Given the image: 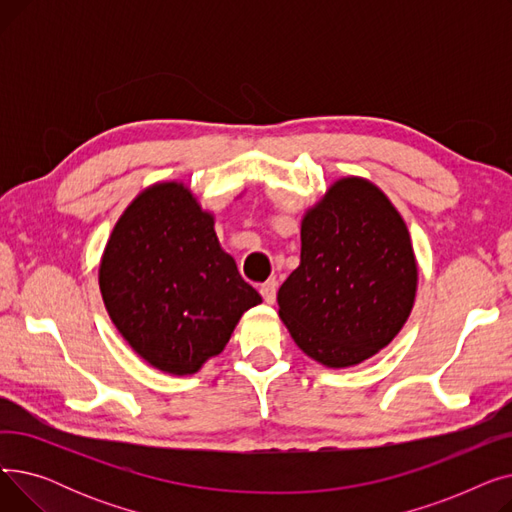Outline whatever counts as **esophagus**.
<instances>
[{
	"label": "esophagus",
	"instance_id": "esophagus-1",
	"mask_svg": "<svg viewBox=\"0 0 512 512\" xmlns=\"http://www.w3.org/2000/svg\"><path fill=\"white\" fill-rule=\"evenodd\" d=\"M259 292H261V297L267 305H274L276 303V292H278V282L274 278L267 280L265 284H261Z\"/></svg>",
	"mask_w": 512,
	"mask_h": 512
}]
</instances>
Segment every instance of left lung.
<instances>
[{
  "mask_svg": "<svg viewBox=\"0 0 512 512\" xmlns=\"http://www.w3.org/2000/svg\"><path fill=\"white\" fill-rule=\"evenodd\" d=\"M417 261L405 220L365 178L336 180L301 224V265L278 290L280 319L317 363L373 357L405 326Z\"/></svg>",
  "mask_w": 512,
  "mask_h": 512,
  "instance_id": "8db88e82",
  "label": "left lung"
}]
</instances>
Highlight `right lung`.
I'll return each instance as SVG.
<instances>
[{"label":"right lung","mask_w":512,"mask_h":512,"mask_svg":"<svg viewBox=\"0 0 512 512\" xmlns=\"http://www.w3.org/2000/svg\"><path fill=\"white\" fill-rule=\"evenodd\" d=\"M114 326L151 367L197 373L261 303L220 247L213 215L182 182H157L120 215L99 265Z\"/></svg>","instance_id":"right-lung-1"}]
</instances>
